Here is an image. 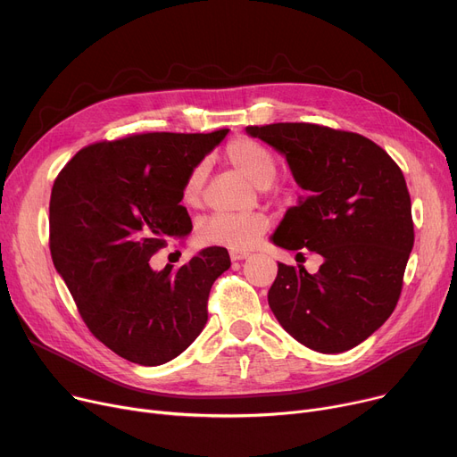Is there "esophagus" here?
Masks as SVG:
<instances>
[{
	"instance_id": "esophagus-1",
	"label": "esophagus",
	"mask_w": 457,
	"mask_h": 457,
	"mask_svg": "<svg viewBox=\"0 0 457 457\" xmlns=\"http://www.w3.org/2000/svg\"><path fill=\"white\" fill-rule=\"evenodd\" d=\"M248 255H250V253L245 252V250H231V252H229L231 261H243V259H246Z\"/></svg>"
}]
</instances>
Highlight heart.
Listing matches in <instances>:
<instances>
[{
  "label": "heart",
  "mask_w": 457,
  "mask_h": 457,
  "mask_svg": "<svg viewBox=\"0 0 457 457\" xmlns=\"http://www.w3.org/2000/svg\"><path fill=\"white\" fill-rule=\"evenodd\" d=\"M226 161L235 170L245 176L257 188H269L278 174V162L272 152L252 138H235L226 146ZM205 162L192 168L183 185V200L187 205H198L205 183ZM269 220L262 214L235 216V214H211L198 226L202 243L226 246L231 250L252 248L259 237L267 231Z\"/></svg>",
  "instance_id": "heart-1"
}]
</instances>
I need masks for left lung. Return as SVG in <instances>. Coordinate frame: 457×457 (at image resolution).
Segmentation results:
<instances>
[{
  "mask_svg": "<svg viewBox=\"0 0 457 457\" xmlns=\"http://www.w3.org/2000/svg\"><path fill=\"white\" fill-rule=\"evenodd\" d=\"M246 133L281 154L311 195L287 209L270 241L324 259L317 274L278 262L272 313L303 346L346 352L369 339L400 298L415 241L403 174L357 133L303 122L250 126Z\"/></svg>",
  "mask_w": 457,
  "mask_h": 457,
  "instance_id": "1",
  "label": "left lung"
}]
</instances>
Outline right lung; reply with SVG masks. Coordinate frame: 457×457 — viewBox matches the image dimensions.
Masks as SVG:
<instances>
[{"instance_id":"obj_1","label":"right lung","mask_w":457,"mask_h":457,"mask_svg":"<svg viewBox=\"0 0 457 457\" xmlns=\"http://www.w3.org/2000/svg\"><path fill=\"white\" fill-rule=\"evenodd\" d=\"M228 133L90 144L54 183V265L94 337L131 363L157 367L195 343L207 322L211 287L231 267L220 246L204 248L179 269L150 265L168 237L192 231L181 205L185 179Z\"/></svg>"}]
</instances>
